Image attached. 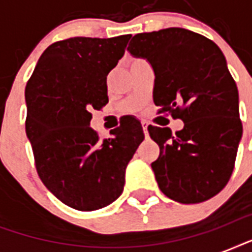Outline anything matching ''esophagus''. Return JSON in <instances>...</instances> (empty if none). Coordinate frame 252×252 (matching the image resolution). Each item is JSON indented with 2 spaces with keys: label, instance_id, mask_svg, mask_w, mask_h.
Returning <instances> with one entry per match:
<instances>
[{
  "label": "esophagus",
  "instance_id": "1",
  "mask_svg": "<svg viewBox=\"0 0 252 252\" xmlns=\"http://www.w3.org/2000/svg\"><path fill=\"white\" fill-rule=\"evenodd\" d=\"M141 124H142V130H144V133H145V137L148 138L149 137V132H148V126H149V124H148L146 122H142Z\"/></svg>",
  "mask_w": 252,
  "mask_h": 252
}]
</instances>
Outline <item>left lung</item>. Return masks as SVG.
<instances>
[{
    "mask_svg": "<svg viewBox=\"0 0 252 252\" xmlns=\"http://www.w3.org/2000/svg\"><path fill=\"white\" fill-rule=\"evenodd\" d=\"M128 51L153 68L158 112L184 123L175 134L148 126L159 146L152 163L158 187L183 204L211 199L230 179L242 137L238 89L223 53L208 37L179 27L137 33Z\"/></svg>",
    "mask_w": 252,
    "mask_h": 252,
    "instance_id": "left-lung-1",
    "label": "left lung"
}]
</instances>
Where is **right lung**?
Returning a JSON list of instances; mask_svg holds the SVG:
<instances>
[{"mask_svg": "<svg viewBox=\"0 0 252 252\" xmlns=\"http://www.w3.org/2000/svg\"><path fill=\"white\" fill-rule=\"evenodd\" d=\"M130 35L70 37L45 49L26 85V134L44 186L68 207L96 211L122 195L126 168L144 141L141 123L126 118L100 140L91 111L108 103L107 76Z\"/></svg>", "mask_w": 252, "mask_h": 252, "instance_id": "add662e5", "label": "right lung"}]
</instances>
